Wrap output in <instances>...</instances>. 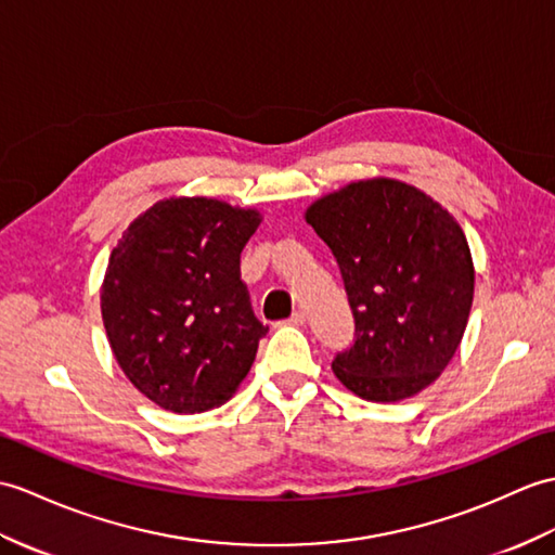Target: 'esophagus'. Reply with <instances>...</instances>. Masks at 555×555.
I'll return each instance as SVG.
<instances>
[{
    "label": "esophagus",
    "instance_id": "obj_1",
    "mask_svg": "<svg viewBox=\"0 0 555 555\" xmlns=\"http://www.w3.org/2000/svg\"><path fill=\"white\" fill-rule=\"evenodd\" d=\"M305 321H307V314L302 312V309H295V312H293L291 319H288V324H291V326H302Z\"/></svg>",
    "mask_w": 555,
    "mask_h": 555
}]
</instances>
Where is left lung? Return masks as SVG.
I'll return each mask as SVG.
<instances>
[{"label":"left lung","instance_id":"8db88e82","mask_svg":"<svg viewBox=\"0 0 555 555\" xmlns=\"http://www.w3.org/2000/svg\"><path fill=\"white\" fill-rule=\"evenodd\" d=\"M305 219L336 257L354 314V343L331 364L336 378L369 402L428 388L456 354L473 305V257L456 219L385 177L328 193Z\"/></svg>","mask_w":555,"mask_h":555}]
</instances>
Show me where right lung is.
<instances>
[{"label": "right lung", "instance_id": "1", "mask_svg": "<svg viewBox=\"0 0 555 555\" xmlns=\"http://www.w3.org/2000/svg\"><path fill=\"white\" fill-rule=\"evenodd\" d=\"M260 222L217 198H165L113 248L103 326L125 376L160 409L201 414L248 376L267 326L241 281V250Z\"/></svg>", "mask_w": 555, "mask_h": 555}]
</instances>
